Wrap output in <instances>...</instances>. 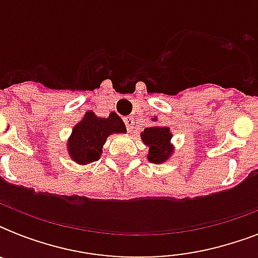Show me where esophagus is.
<instances>
[{
    "label": "esophagus",
    "mask_w": 258,
    "mask_h": 258,
    "mask_svg": "<svg viewBox=\"0 0 258 258\" xmlns=\"http://www.w3.org/2000/svg\"><path fill=\"white\" fill-rule=\"evenodd\" d=\"M124 123H125V127H127V130H128V131H131V130L134 128V123H135V121H134V117L127 116V117H124Z\"/></svg>",
    "instance_id": "esophagus-1"
}]
</instances>
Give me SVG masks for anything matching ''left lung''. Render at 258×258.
<instances>
[{
    "label": "left lung",
    "instance_id": "left-lung-1",
    "mask_svg": "<svg viewBox=\"0 0 258 258\" xmlns=\"http://www.w3.org/2000/svg\"><path fill=\"white\" fill-rule=\"evenodd\" d=\"M155 119H153V120H155ZM141 138L143 143L149 147L147 159L151 163L159 165V163H163V162H166L171 157L172 134L170 133L169 127H163V125L147 127L141 134Z\"/></svg>",
    "mask_w": 258,
    "mask_h": 258
}]
</instances>
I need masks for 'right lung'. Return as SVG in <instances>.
Returning a JSON list of instances; mask_svg holds the SVG:
<instances>
[{
    "mask_svg": "<svg viewBox=\"0 0 258 258\" xmlns=\"http://www.w3.org/2000/svg\"><path fill=\"white\" fill-rule=\"evenodd\" d=\"M124 133V123L115 112L109 113L108 117H99L88 111L72 130L67 143L68 154L79 165H88L99 161L109 135Z\"/></svg>",
    "mask_w": 258,
    "mask_h": 258,
    "instance_id": "right-lung-1",
    "label": "right lung"
}]
</instances>
